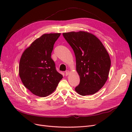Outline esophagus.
<instances>
[{
    "mask_svg": "<svg viewBox=\"0 0 132 132\" xmlns=\"http://www.w3.org/2000/svg\"><path fill=\"white\" fill-rule=\"evenodd\" d=\"M65 74V75L67 76L68 75V74H69V70H66Z\"/></svg>",
    "mask_w": 132,
    "mask_h": 132,
    "instance_id": "obj_1",
    "label": "esophagus"
}]
</instances>
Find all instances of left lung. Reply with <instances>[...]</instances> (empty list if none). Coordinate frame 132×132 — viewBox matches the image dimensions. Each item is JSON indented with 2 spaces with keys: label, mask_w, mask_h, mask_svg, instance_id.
Masks as SVG:
<instances>
[{
  "label": "left lung",
  "mask_w": 132,
  "mask_h": 132,
  "mask_svg": "<svg viewBox=\"0 0 132 132\" xmlns=\"http://www.w3.org/2000/svg\"><path fill=\"white\" fill-rule=\"evenodd\" d=\"M72 48L80 83L75 90L82 96L93 95L106 82L111 67L109 54L95 35L84 31L63 33Z\"/></svg>",
  "instance_id": "1"
}]
</instances>
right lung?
Masks as SVG:
<instances>
[{"label":"right lung","instance_id":"right-lung-1","mask_svg":"<svg viewBox=\"0 0 132 132\" xmlns=\"http://www.w3.org/2000/svg\"><path fill=\"white\" fill-rule=\"evenodd\" d=\"M61 34H44L23 52L19 63V75L27 89L46 97L57 88L63 75L55 68L51 53Z\"/></svg>","mask_w":132,"mask_h":132}]
</instances>
